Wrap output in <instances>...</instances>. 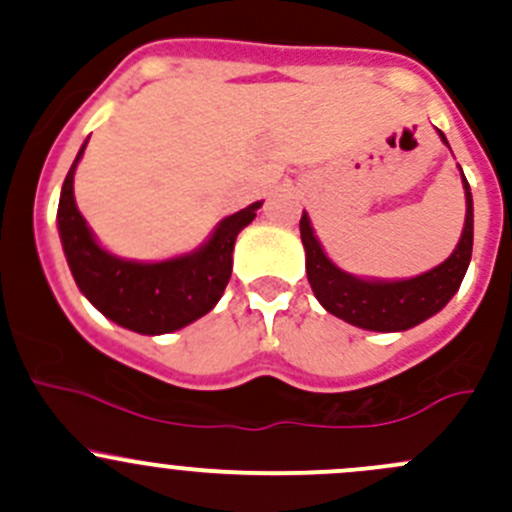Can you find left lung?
I'll use <instances>...</instances> for the list:
<instances>
[{
    "label": "left lung",
    "mask_w": 512,
    "mask_h": 512,
    "mask_svg": "<svg viewBox=\"0 0 512 512\" xmlns=\"http://www.w3.org/2000/svg\"><path fill=\"white\" fill-rule=\"evenodd\" d=\"M438 136L448 146L441 131ZM463 190H466V225L456 250L446 262L411 280H361L339 270L324 255L322 245L314 237L309 215L302 213L299 232L307 252V280L319 304L334 317L371 332H404L441 312L461 287L473 252V198L466 175H463Z\"/></svg>",
    "instance_id": "obj_1"
}]
</instances>
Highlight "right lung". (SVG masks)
I'll use <instances>...</instances> for the list:
<instances>
[{
    "instance_id": "add662e5",
    "label": "right lung",
    "mask_w": 512,
    "mask_h": 512,
    "mask_svg": "<svg viewBox=\"0 0 512 512\" xmlns=\"http://www.w3.org/2000/svg\"><path fill=\"white\" fill-rule=\"evenodd\" d=\"M84 148L86 143L66 173L56 213L66 262L84 297L103 317L138 334H168L208 314L230 282L235 237L255 220L262 203L225 218L210 240L188 255L163 262L121 260L98 245L76 208L74 170Z\"/></svg>"
}]
</instances>
